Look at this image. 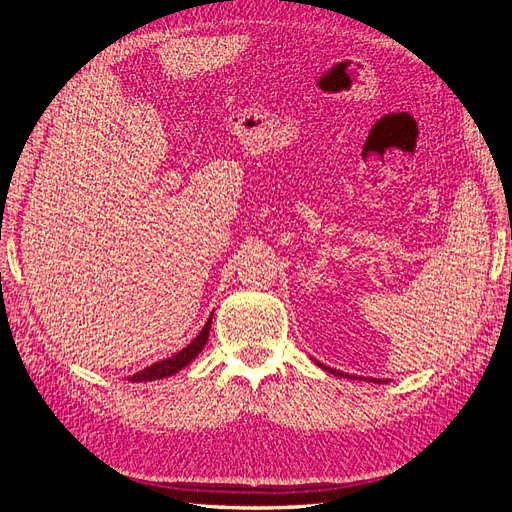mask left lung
<instances>
[{
  "instance_id": "1",
  "label": "left lung",
  "mask_w": 512,
  "mask_h": 512,
  "mask_svg": "<svg viewBox=\"0 0 512 512\" xmlns=\"http://www.w3.org/2000/svg\"><path fill=\"white\" fill-rule=\"evenodd\" d=\"M318 367H322L324 371H329V374H333V376H337V378H352V380H365V382H374V384H382V382H389V380H380V378H356V376H350V374H344V371H337V369H331V367H327V365H322V363H318Z\"/></svg>"
}]
</instances>
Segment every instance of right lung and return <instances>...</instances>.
<instances>
[{
	"mask_svg": "<svg viewBox=\"0 0 512 512\" xmlns=\"http://www.w3.org/2000/svg\"><path fill=\"white\" fill-rule=\"evenodd\" d=\"M211 318H213V314H211L209 320L205 322L203 331H200L188 346L181 348L177 354L168 356V359H164V361H158V363H153V365H149V367H145V369H141V371H136V374L130 376L128 380H130V382H151V380H160V378L173 376V374H177V371H181L185 365H190V363L196 359V356L200 354V350H203L205 344H207L209 331H211Z\"/></svg>",
	"mask_w": 512,
	"mask_h": 512,
	"instance_id": "1",
	"label": "right lung"
}]
</instances>
